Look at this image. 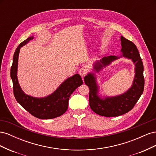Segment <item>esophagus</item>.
Listing matches in <instances>:
<instances>
[{"label":"esophagus","mask_w":156,"mask_h":156,"mask_svg":"<svg viewBox=\"0 0 156 156\" xmlns=\"http://www.w3.org/2000/svg\"><path fill=\"white\" fill-rule=\"evenodd\" d=\"M87 73V70L85 68H81L79 69V74L82 77H84Z\"/></svg>","instance_id":"esophagus-1"}]
</instances>
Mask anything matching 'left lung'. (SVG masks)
I'll use <instances>...</instances> for the list:
<instances>
[{"instance_id":"left-lung-1","label":"left lung","mask_w":156,"mask_h":156,"mask_svg":"<svg viewBox=\"0 0 156 156\" xmlns=\"http://www.w3.org/2000/svg\"><path fill=\"white\" fill-rule=\"evenodd\" d=\"M120 40L122 55L119 56H105L96 61L94 62L92 70L94 72L98 73L113 61L122 57L131 59L135 64V76L132 87L120 95L101 97L98 95L99 88L95 73H88L84 78V83L90 89V107L94 112L103 116L115 117L129 112L135 106L144 90V67L139 51L132 41L126 39L122 36Z\"/></svg>"}]
</instances>
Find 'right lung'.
Instances as JSON below:
<instances>
[{
    "instance_id": "add662e5",
    "label": "right lung",
    "mask_w": 156,
    "mask_h": 156,
    "mask_svg": "<svg viewBox=\"0 0 156 156\" xmlns=\"http://www.w3.org/2000/svg\"><path fill=\"white\" fill-rule=\"evenodd\" d=\"M33 39L34 36L28 37L20 44L14 53L10 70L13 94L17 101L32 115L40 119H55L67 111L69 96L75 89L83 84V80L79 74H75L66 79L55 92L44 98H36L26 94L18 82V58L21 48Z\"/></svg>"
}]
</instances>
